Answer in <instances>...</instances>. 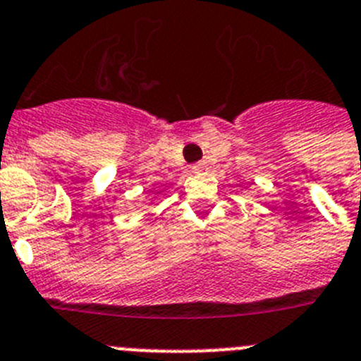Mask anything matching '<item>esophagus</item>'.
<instances>
[{
	"mask_svg": "<svg viewBox=\"0 0 361 361\" xmlns=\"http://www.w3.org/2000/svg\"><path fill=\"white\" fill-rule=\"evenodd\" d=\"M192 171L197 174L203 173V171H207V164H204V161H197V164L192 165Z\"/></svg>",
	"mask_w": 361,
	"mask_h": 361,
	"instance_id": "obj_1",
	"label": "esophagus"
}]
</instances>
